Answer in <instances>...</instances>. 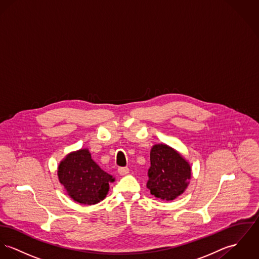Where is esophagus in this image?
Listing matches in <instances>:
<instances>
[{"label": "esophagus", "mask_w": 259, "mask_h": 259, "mask_svg": "<svg viewBox=\"0 0 259 259\" xmlns=\"http://www.w3.org/2000/svg\"><path fill=\"white\" fill-rule=\"evenodd\" d=\"M118 172L119 175H126L130 172V169L127 167H119Z\"/></svg>", "instance_id": "obj_1"}]
</instances>
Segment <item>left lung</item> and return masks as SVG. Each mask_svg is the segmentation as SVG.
Wrapping results in <instances>:
<instances>
[{
	"instance_id": "8db88e82",
	"label": "left lung",
	"mask_w": 259,
	"mask_h": 259,
	"mask_svg": "<svg viewBox=\"0 0 259 259\" xmlns=\"http://www.w3.org/2000/svg\"><path fill=\"white\" fill-rule=\"evenodd\" d=\"M146 187L156 198L172 201L188 187L191 166L175 149L155 144L150 150V167Z\"/></svg>"
}]
</instances>
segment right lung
I'll list each match as a JSON object with an SVG mask.
<instances>
[{
	"label": "right lung",
	"instance_id": "1",
	"mask_svg": "<svg viewBox=\"0 0 259 259\" xmlns=\"http://www.w3.org/2000/svg\"><path fill=\"white\" fill-rule=\"evenodd\" d=\"M57 173L70 198L83 205H95L104 200L109 192V182L115 181L91 158L88 149L69 153L60 162Z\"/></svg>",
	"mask_w": 259,
	"mask_h": 259
}]
</instances>
